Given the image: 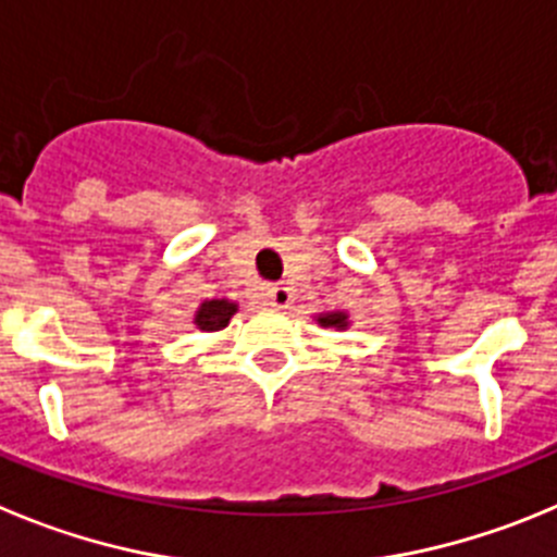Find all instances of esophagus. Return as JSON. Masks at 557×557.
Masks as SVG:
<instances>
[{
  "label": "esophagus",
  "mask_w": 557,
  "mask_h": 557,
  "mask_svg": "<svg viewBox=\"0 0 557 557\" xmlns=\"http://www.w3.org/2000/svg\"><path fill=\"white\" fill-rule=\"evenodd\" d=\"M263 299H267V305H272V308H288L290 290L285 288L283 283L267 285V288H263Z\"/></svg>",
  "instance_id": "34e87169"
}]
</instances>
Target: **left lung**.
<instances>
[{
    "label": "left lung",
    "mask_w": 557,
    "mask_h": 557,
    "mask_svg": "<svg viewBox=\"0 0 557 557\" xmlns=\"http://www.w3.org/2000/svg\"><path fill=\"white\" fill-rule=\"evenodd\" d=\"M319 324H324V327H347V315L344 313L319 315Z\"/></svg>",
    "instance_id": "left-lung-1"
}]
</instances>
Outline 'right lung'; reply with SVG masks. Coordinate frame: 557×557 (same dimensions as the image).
Wrapping results in <instances>:
<instances>
[{
	"instance_id": "obj_1",
	"label": "right lung",
	"mask_w": 557,
	"mask_h": 557,
	"mask_svg": "<svg viewBox=\"0 0 557 557\" xmlns=\"http://www.w3.org/2000/svg\"><path fill=\"white\" fill-rule=\"evenodd\" d=\"M233 313H235L233 302H227V299H210V302H202V308L197 310V324H199V330H208V333H213V330L227 327L230 319H233Z\"/></svg>"
}]
</instances>
